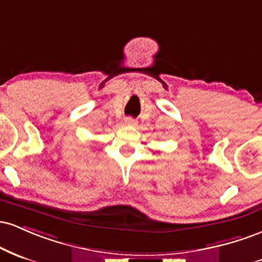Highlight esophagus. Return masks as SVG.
Returning a JSON list of instances; mask_svg holds the SVG:
<instances>
[{
    "instance_id": "1",
    "label": "esophagus",
    "mask_w": 262,
    "mask_h": 262,
    "mask_svg": "<svg viewBox=\"0 0 262 262\" xmlns=\"http://www.w3.org/2000/svg\"><path fill=\"white\" fill-rule=\"evenodd\" d=\"M125 124L128 125V126H135V125L137 124V122H136V120H135V119H132V118H126Z\"/></svg>"
}]
</instances>
